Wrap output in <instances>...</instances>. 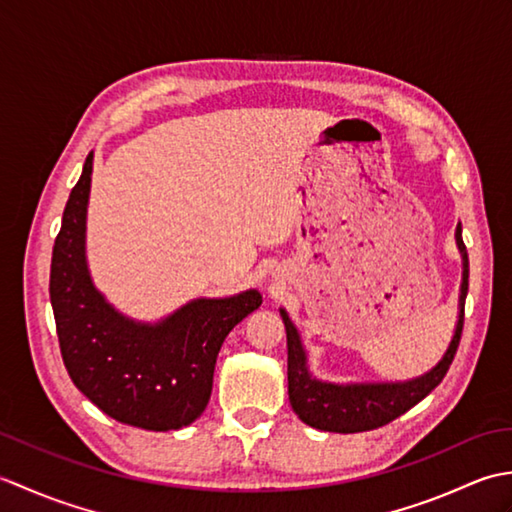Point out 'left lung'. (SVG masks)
I'll return each instance as SVG.
<instances>
[{"label":"left lung","mask_w":512,"mask_h":512,"mask_svg":"<svg viewBox=\"0 0 512 512\" xmlns=\"http://www.w3.org/2000/svg\"><path fill=\"white\" fill-rule=\"evenodd\" d=\"M458 246L464 262L462 292H460V317L453 341L442 361L429 374L413 378L409 383H385V385H332L312 378L306 367V352H303L299 332L288 319L286 310L281 317L288 334V396L297 416L314 429L334 433H358L385 427L402 413L416 407L422 398H427L436 389L458 352L464 328V301L469 292V255L462 242V226L458 224Z\"/></svg>","instance_id":"1"}]
</instances>
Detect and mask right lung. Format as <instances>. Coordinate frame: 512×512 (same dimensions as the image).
<instances>
[{
  "instance_id": "add662e5",
  "label": "right lung",
  "mask_w": 512,
  "mask_h": 512,
  "mask_svg": "<svg viewBox=\"0 0 512 512\" xmlns=\"http://www.w3.org/2000/svg\"><path fill=\"white\" fill-rule=\"evenodd\" d=\"M92 151L63 209L50 264V303L72 383L107 416L147 431L191 424L211 398L215 361L235 325L262 306L257 290L198 299L158 325L125 319L92 286L85 209Z\"/></svg>"
}]
</instances>
